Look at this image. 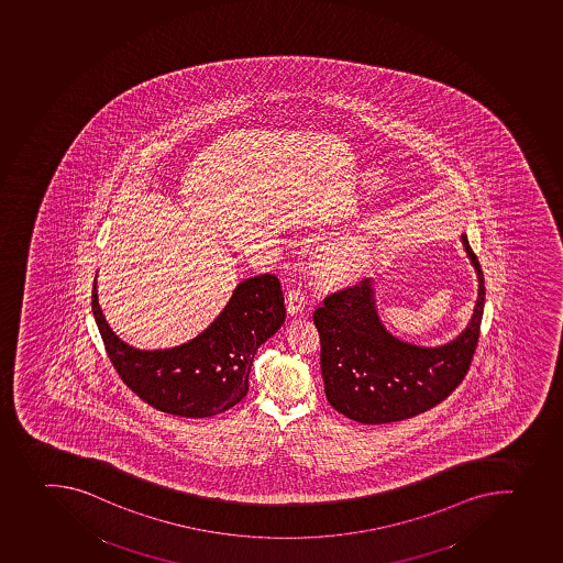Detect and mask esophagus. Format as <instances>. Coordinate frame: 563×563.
Wrapping results in <instances>:
<instances>
[{
    "instance_id": "34e87169",
    "label": "esophagus",
    "mask_w": 563,
    "mask_h": 563,
    "mask_svg": "<svg viewBox=\"0 0 563 563\" xmlns=\"http://www.w3.org/2000/svg\"><path fill=\"white\" fill-rule=\"evenodd\" d=\"M305 303H307V296H305L303 290H289V295H287V299H285V305H287V312H289L290 316L301 314L305 309Z\"/></svg>"
}]
</instances>
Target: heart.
Returning <instances> with one entry per match:
<instances>
[{
  "label": "heart",
  "instance_id": "b5f03b06",
  "mask_svg": "<svg viewBox=\"0 0 563 563\" xmlns=\"http://www.w3.org/2000/svg\"><path fill=\"white\" fill-rule=\"evenodd\" d=\"M365 242L355 236H349V239L340 240L327 247L321 256V264H323L324 271L335 278H345L361 267V264L365 262Z\"/></svg>",
  "mask_w": 563,
  "mask_h": 563
}]
</instances>
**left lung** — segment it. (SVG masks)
Instances as JSON below:
<instances>
[{"instance_id": "1", "label": "left lung", "mask_w": 563, "mask_h": 563, "mask_svg": "<svg viewBox=\"0 0 563 563\" xmlns=\"http://www.w3.org/2000/svg\"><path fill=\"white\" fill-rule=\"evenodd\" d=\"M462 243L478 276L472 321L442 346L397 340L375 309L374 279L332 290L314 310L321 374L330 406L361 424L405 421L450 397L472 366L484 314V274L466 234Z\"/></svg>"}]
</instances>
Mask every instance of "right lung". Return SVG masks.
Here are the masks:
<instances>
[{
	"label": "right lung",
	"instance_id": "add662e5",
	"mask_svg": "<svg viewBox=\"0 0 563 563\" xmlns=\"http://www.w3.org/2000/svg\"><path fill=\"white\" fill-rule=\"evenodd\" d=\"M91 312L122 383L155 410L188 419L218 416L247 396L256 350L285 321L274 274L243 279L217 320L175 349L137 350L119 340L102 316L96 282Z\"/></svg>",
	"mask_w": 563,
	"mask_h": 563
}]
</instances>
